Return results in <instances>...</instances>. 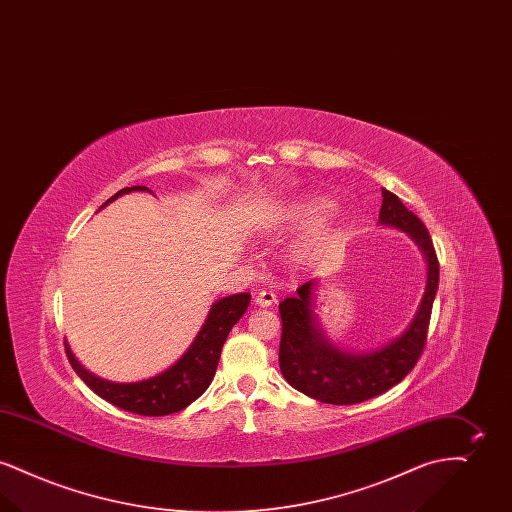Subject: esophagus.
<instances>
[{
  "label": "esophagus",
  "mask_w": 512,
  "mask_h": 512,
  "mask_svg": "<svg viewBox=\"0 0 512 512\" xmlns=\"http://www.w3.org/2000/svg\"><path fill=\"white\" fill-rule=\"evenodd\" d=\"M276 301H278V299H276V293L268 292V290H261V292L255 295V303H257L259 307H272Z\"/></svg>",
  "instance_id": "esophagus-1"
}]
</instances>
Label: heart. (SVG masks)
<instances>
[{
    "mask_svg": "<svg viewBox=\"0 0 512 512\" xmlns=\"http://www.w3.org/2000/svg\"><path fill=\"white\" fill-rule=\"evenodd\" d=\"M334 203L320 194L299 195L288 201L276 219L278 230H305L307 236L293 247V259L297 263H311L318 259L330 242L334 240V226L326 217L330 215Z\"/></svg>",
    "mask_w": 512,
    "mask_h": 512,
    "instance_id": "1",
    "label": "heart"
}]
</instances>
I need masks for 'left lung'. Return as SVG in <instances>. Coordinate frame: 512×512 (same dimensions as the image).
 I'll return each instance as SVG.
<instances>
[{"label":"left lung","instance_id":"1","mask_svg":"<svg viewBox=\"0 0 512 512\" xmlns=\"http://www.w3.org/2000/svg\"><path fill=\"white\" fill-rule=\"evenodd\" d=\"M378 224L405 232L426 259V288L409 326L372 351L341 349L322 330L315 315L317 282H305L280 303V370L286 382L305 395L332 405H355L399 384L416 365L439 286V263L432 238L395 194L382 190Z\"/></svg>","mask_w":512,"mask_h":512}]
</instances>
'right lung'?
<instances>
[{"label": "right lung", "mask_w": 512, "mask_h": 512, "mask_svg": "<svg viewBox=\"0 0 512 512\" xmlns=\"http://www.w3.org/2000/svg\"><path fill=\"white\" fill-rule=\"evenodd\" d=\"M130 192L153 194L146 186L122 188L113 197H109L99 209H103L117 197ZM249 301H251V295L247 292L217 299L211 305L205 322L201 324L199 332L195 334L194 341L184 351V355L167 370L147 380L124 382V384L103 380L78 363V359L71 351L69 341H65L67 357L74 372L84 380V384L94 393H98L101 399L109 401L111 405L124 409L128 413L144 414V416L178 413L186 409L190 403H194L195 399L211 386L219 365L222 345L228 338L232 326L247 311Z\"/></svg>", "instance_id": "obj_1"}]
</instances>
